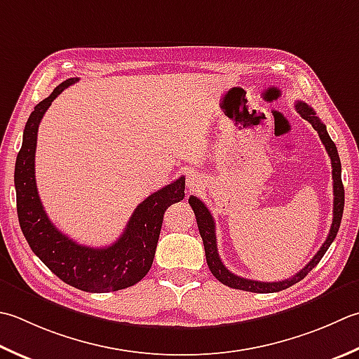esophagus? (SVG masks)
<instances>
[{"mask_svg":"<svg viewBox=\"0 0 359 359\" xmlns=\"http://www.w3.org/2000/svg\"><path fill=\"white\" fill-rule=\"evenodd\" d=\"M185 180H187V188L189 189V191H196V189H199L203 185V179L193 170H187Z\"/></svg>","mask_w":359,"mask_h":359,"instance_id":"1","label":"esophagus"}]
</instances>
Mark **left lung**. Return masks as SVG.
I'll return each instance as SVG.
<instances>
[{"instance_id":"1","label":"left lung","mask_w":359,"mask_h":359,"mask_svg":"<svg viewBox=\"0 0 359 359\" xmlns=\"http://www.w3.org/2000/svg\"><path fill=\"white\" fill-rule=\"evenodd\" d=\"M296 110L300 114V116L306 119L310 123L314 130H318L320 142L324 143L325 149L328 152L330 158H332V168H333V222H332V229H330V233L327 236V240L322 244V248L318 250V254L313 257V259L308 263L304 269H300L296 276L291 278L282 280V282H257V280H249V278H243L240 276H235L231 273L224 263L221 262L219 254H217V244H216V233H215V219L212 213L208 212V208L205 207L201 199L196 198V196H189V205H191L196 221H198V227H199V233L202 236L203 241V249H205V258H207V264L210 271H212L213 276L219 280L221 283L226 286L233 287V290H243V291H249V292H262V294H268V292H278L282 290H286L292 285L299 283L300 280H304L306 277V273L311 269L316 268L322 257L325 255V252L328 250L330 245L334 241L336 235H338V230L341 226V219H342V212H344V185H342V179H341V160H339V154L338 149H336V144L333 143V140L330 138L325 124L320 121V119L316 116V111L310 107V105L297 101L296 104Z\"/></svg>"}]
</instances>
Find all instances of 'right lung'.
I'll list each match as a JSON object with an SVG mask.
<instances>
[{"label": "right lung", "instance_id": "obj_1", "mask_svg": "<svg viewBox=\"0 0 359 359\" xmlns=\"http://www.w3.org/2000/svg\"><path fill=\"white\" fill-rule=\"evenodd\" d=\"M79 79L63 81L34 107L25 126L15 161V191L20 227L32 252L62 282L87 292H110L138 283L156 255L166 208L185 198V177L146 198L132 213L126 230L107 248H88L69 240L49 221L35 185V147L41 118L51 102Z\"/></svg>", "mask_w": 359, "mask_h": 359}]
</instances>
